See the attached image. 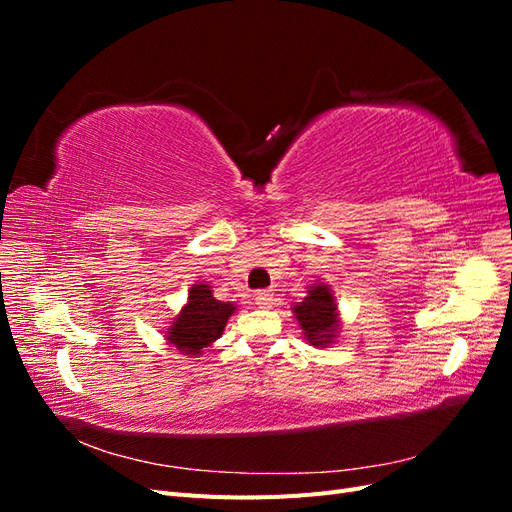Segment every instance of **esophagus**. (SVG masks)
<instances>
[{"label":"esophagus","mask_w":512,"mask_h":512,"mask_svg":"<svg viewBox=\"0 0 512 512\" xmlns=\"http://www.w3.org/2000/svg\"><path fill=\"white\" fill-rule=\"evenodd\" d=\"M258 307H271L273 305V292L271 290H258L254 297Z\"/></svg>","instance_id":"1"}]
</instances>
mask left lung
Instances as JSON below:
<instances>
[{
    "label": "left lung",
    "instance_id": "1",
    "mask_svg": "<svg viewBox=\"0 0 512 512\" xmlns=\"http://www.w3.org/2000/svg\"><path fill=\"white\" fill-rule=\"evenodd\" d=\"M294 318L299 320L303 337L312 346L327 348L335 342L339 318L333 290L327 284H312L307 297L292 307Z\"/></svg>",
    "mask_w": 512,
    "mask_h": 512
}]
</instances>
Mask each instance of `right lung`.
<instances>
[{"instance_id": "add662e5", "label": "right lung", "mask_w": 512, "mask_h": 512, "mask_svg": "<svg viewBox=\"0 0 512 512\" xmlns=\"http://www.w3.org/2000/svg\"><path fill=\"white\" fill-rule=\"evenodd\" d=\"M235 305L213 297L209 284H194L188 292V303L166 329V342L181 354H203L215 339H220Z\"/></svg>"}]
</instances>
